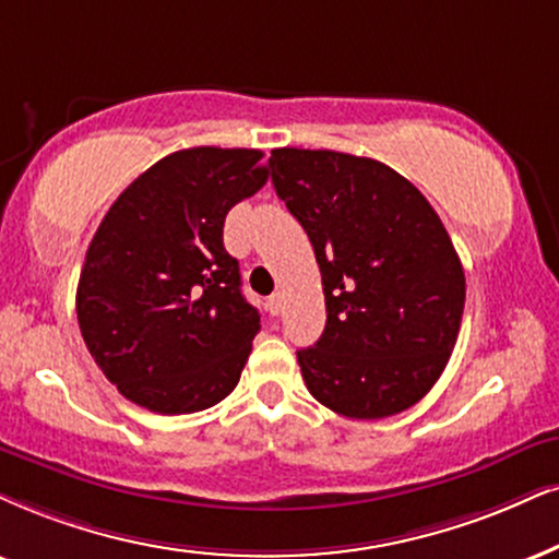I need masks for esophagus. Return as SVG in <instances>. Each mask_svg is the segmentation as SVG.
Returning <instances> with one entry per match:
<instances>
[{
    "label": "esophagus",
    "instance_id": "obj_1",
    "mask_svg": "<svg viewBox=\"0 0 559 559\" xmlns=\"http://www.w3.org/2000/svg\"><path fill=\"white\" fill-rule=\"evenodd\" d=\"M267 309H271V314L278 317L281 312H284V294H273L271 299H267Z\"/></svg>",
    "mask_w": 559,
    "mask_h": 559
}]
</instances>
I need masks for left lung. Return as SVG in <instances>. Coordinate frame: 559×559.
Here are the masks:
<instances>
[{
    "instance_id": "1",
    "label": "left lung",
    "mask_w": 559,
    "mask_h": 559,
    "mask_svg": "<svg viewBox=\"0 0 559 559\" xmlns=\"http://www.w3.org/2000/svg\"><path fill=\"white\" fill-rule=\"evenodd\" d=\"M267 169L322 273L324 332L296 350L307 390L356 420L413 407L447 369L467 292L441 218L369 157L284 146Z\"/></svg>"
}]
</instances>
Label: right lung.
Listing matches in <instances>:
<instances>
[{
    "instance_id": "right-lung-1",
    "label": "right lung",
    "mask_w": 559,
    "mask_h": 559,
    "mask_svg": "<svg viewBox=\"0 0 559 559\" xmlns=\"http://www.w3.org/2000/svg\"><path fill=\"white\" fill-rule=\"evenodd\" d=\"M260 150L193 146L141 173L92 237L76 286L87 350L126 400L186 415L235 390L260 314L224 218L267 180Z\"/></svg>"
}]
</instances>
